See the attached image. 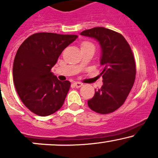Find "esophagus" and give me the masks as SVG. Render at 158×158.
Instances as JSON below:
<instances>
[{
	"label": "esophagus",
	"instance_id": "esophagus-1",
	"mask_svg": "<svg viewBox=\"0 0 158 158\" xmlns=\"http://www.w3.org/2000/svg\"><path fill=\"white\" fill-rule=\"evenodd\" d=\"M73 84H74V85L76 88H80V87H82L83 85V83H82L80 82H75Z\"/></svg>",
	"mask_w": 158,
	"mask_h": 158
}]
</instances>
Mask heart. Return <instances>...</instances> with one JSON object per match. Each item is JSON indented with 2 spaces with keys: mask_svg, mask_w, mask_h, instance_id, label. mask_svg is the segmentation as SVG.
<instances>
[{
  "mask_svg": "<svg viewBox=\"0 0 158 158\" xmlns=\"http://www.w3.org/2000/svg\"><path fill=\"white\" fill-rule=\"evenodd\" d=\"M89 46H93V47H94V45L91 42H88V41H85V42H83L82 44V46H81V47H89Z\"/></svg>",
  "mask_w": 158,
  "mask_h": 158,
  "instance_id": "1",
  "label": "heart"
}]
</instances>
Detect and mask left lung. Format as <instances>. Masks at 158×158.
Masks as SVG:
<instances>
[{
  "instance_id": "left-lung-1",
  "label": "left lung",
  "mask_w": 158,
  "mask_h": 158,
  "mask_svg": "<svg viewBox=\"0 0 158 158\" xmlns=\"http://www.w3.org/2000/svg\"><path fill=\"white\" fill-rule=\"evenodd\" d=\"M81 35L95 38L102 47L103 85L89 100L88 106L97 113L109 114L124 104L133 87L136 75L133 52L125 38L114 30L94 27Z\"/></svg>"
}]
</instances>
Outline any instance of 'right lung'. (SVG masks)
Segmentation results:
<instances>
[{
    "label": "right lung",
    "instance_id": "right-lung-1",
    "mask_svg": "<svg viewBox=\"0 0 158 158\" xmlns=\"http://www.w3.org/2000/svg\"><path fill=\"white\" fill-rule=\"evenodd\" d=\"M76 38L77 35L36 33L17 49L13 66L14 85L22 102L34 114L47 116L63 106L71 83L59 80L51 69Z\"/></svg>",
    "mask_w": 158,
    "mask_h": 158
}]
</instances>
